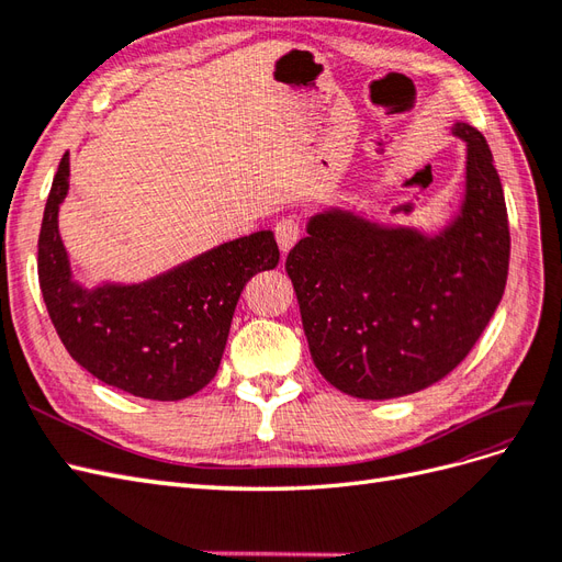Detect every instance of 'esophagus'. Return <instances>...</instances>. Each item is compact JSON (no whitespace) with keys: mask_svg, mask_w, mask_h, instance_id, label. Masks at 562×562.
I'll use <instances>...</instances> for the list:
<instances>
[{"mask_svg":"<svg viewBox=\"0 0 562 562\" xmlns=\"http://www.w3.org/2000/svg\"><path fill=\"white\" fill-rule=\"evenodd\" d=\"M274 234H277V244H279L281 252H288L300 239V223L293 217H285V220H281V223H277Z\"/></svg>","mask_w":562,"mask_h":562,"instance_id":"34e87169","label":"esophagus"}]
</instances>
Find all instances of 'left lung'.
Listing matches in <instances>:
<instances>
[{"label": "left lung", "mask_w": 562, "mask_h": 562, "mask_svg": "<svg viewBox=\"0 0 562 562\" xmlns=\"http://www.w3.org/2000/svg\"><path fill=\"white\" fill-rule=\"evenodd\" d=\"M467 143L464 194L436 232L330 206L288 252L314 366L353 398L386 401L443 380L481 337L508 274L506 203L481 131Z\"/></svg>", "instance_id": "left-lung-1"}]
</instances>
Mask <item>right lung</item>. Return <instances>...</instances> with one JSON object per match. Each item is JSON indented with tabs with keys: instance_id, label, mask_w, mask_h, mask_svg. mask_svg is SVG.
Wrapping results in <instances>:
<instances>
[{
	"instance_id": "right-lung-1",
	"label": "right lung",
	"mask_w": 562,
	"mask_h": 562,
	"mask_svg": "<svg viewBox=\"0 0 562 562\" xmlns=\"http://www.w3.org/2000/svg\"><path fill=\"white\" fill-rule=\"evenodd\" d=\"M70 190L63 155L40 232V288L50 323L72 359L93 378L151 401H180L220 368L244 285L279 265L274 232L220 244L140 283L81 285L58 232Z\"/></svg>"
}]
</instances>
